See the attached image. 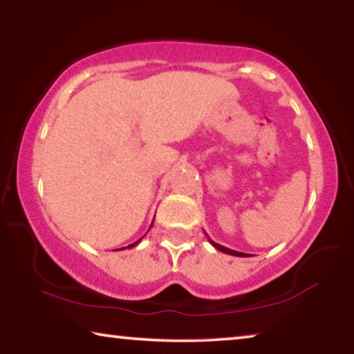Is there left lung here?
Here are the masks:
<instances>
[{
    "mask_svg": "<svg viewBox=\"0 0 354 354\" xmlns=\"http://www.w3.org/2000/svg\"><path fill=\"white\" fill-rule=\"evenodd\" d=\"M207 241H209V243H211L215 250L221 251V253H226V254H231V256H239V257H247V256H248L247 253H241V251H236V250L226 248V247H223V245H220V243H217V242L211 241V239H207Z\"/></svg>",
    "mask_w": 354,
    "mask_h": 354,
    "instance_id": "obj_1",
    "label": "left lung"
}]
</instances>
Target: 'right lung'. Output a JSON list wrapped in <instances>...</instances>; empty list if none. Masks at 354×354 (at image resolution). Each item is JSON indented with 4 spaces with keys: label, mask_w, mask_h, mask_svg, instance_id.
<instances>
[{
    "label": "right lung",
    "mask_w": 354,
    "mask_h": 354,
    "mask_svg": "<svg viewBox=\"0 0 354 354\" xmlns=\"http://www.w3.org/2000/svg\"><path fill=\"white\" fill-rule=\"evenodd\" d=\"M151 225H153V223H151ZM140 241H142V239H139V241H136L134 243H131V245H128V247H123V248H118V250H124V248H133V247H136V245H137V243H139Z\"/></svg>",
    "instance_id": "1"
}]
</instances>
